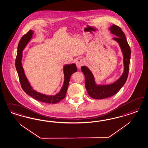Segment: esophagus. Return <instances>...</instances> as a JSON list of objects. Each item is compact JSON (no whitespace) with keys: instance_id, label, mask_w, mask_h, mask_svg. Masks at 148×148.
Here are the masks:
<instances>
[{"instance_id":"esophagus-1","label":"esophagus","mask_w":148,"mask_h":148,"mask_svg":"<svg viewBox=\"0 0 148 148\" xmlns=\"http://www.w3.org/2000/svg\"><path fill=\"white\" fill-rule=\"evenodd\" d=\"M84 63H85V62H84V61L83 59H82V58L78 59V60L76 61V67H77V68L78 69L80 68L81 67L82 65H84Z\"/></svg>"}]
</instances>
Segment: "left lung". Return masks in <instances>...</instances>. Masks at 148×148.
Returning <instances> with one entry per match:
<instances>
[{
    "label": "left lung",
    "instance_id": "8db88e82",
    "mask_svg": "<svg viewBox=\"0 0 148 148\" xmlns=\"http://www.w3.org/2000/svg\"><path fill=\"white\" fill-rule=\"evenodd\" d=\"M111 33L116 36L112 40L118 43L123 56L124 71L121 76L116 81L108 85H98L95 81L93 73L87 67L83 66L81 67V71L85 76L86 89L90 97L95 99L107 98L116 94L124 85L126 81L130 65L131 49L125 35L120 27L114 24L108 28Z\"/></svg>",
    "mask_w": 148,
    "mask_h": 148
}]
</instances>
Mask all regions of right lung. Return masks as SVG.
Listing matches in <instances>:
<instances>
[{"label": "right lung", "instance_id": "right-lung-1", "mask_svg": "<svg viewBox=\"0 0 148 148\" xmlns=\"http://www.w3.org/2000/svg\"><path fill=\"white\" fill-rule=\"evenodd\" d=\"M33 34L34 32L32 30H30L27 34L23 36L18 44L17 55L16 59L15 66L17 72L18 73L20 83L24 91L28 95L32 97V98L45 103H58L61 100H62L66 96L71 76L74 73L77 71L76 64L75 63H72L70 64H65L63 66V84L60 92L55 95H48L38 92L36 91V90L33 89L30 83L27 80V78L25 75L22 62L23 50L24 49L28 43L32 40L33 36Z\"/></svg>", "mask_w": 148, "mask_h": 148}]
</instances>
